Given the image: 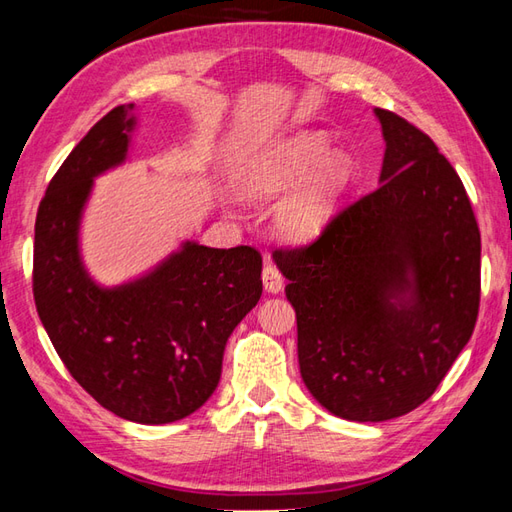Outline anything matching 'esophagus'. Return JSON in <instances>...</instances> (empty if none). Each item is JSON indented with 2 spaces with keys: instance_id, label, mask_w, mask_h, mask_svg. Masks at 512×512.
I'll return each mask as SVG.
<instances>
[{
  "instance_id": "1",
  "label": "esophagus",
  "mask_w": 512,
  "mask_h": 512,
  "mask_svg": "<svg viewBox=\"0 0 512 512\" xmlns=\"http://www.w3.org/2000/svg\"><path fill=\"white\" fill-rule=\"evenodd\" d=\"M262 281H264V288L268 292H273V295H277V292L284 290V275L279 273V268L273 262H266L264 264Z\"/></svg>"
}]
</instances>
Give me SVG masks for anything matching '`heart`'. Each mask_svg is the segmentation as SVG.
<instances>
[{"instance_id": "1", "label": "heart", "mask_w": 512, "mask_h": 512, "mask_svg": "<svg viewBox=\"0 0 512 512\" xmlns=\"http://www.w3.org/2000/svg\"><path fill=\"white\" fill-rule=\"evenodd\" d=\"M328 138L323 134H297L266 149L248 162L242 176V191L253 200H270L286 193L290 187L312 176L301 189L279 204L275 211V228L286 239H308L319 233L330 220L334 204L352 176V160L343 151L328 157Z\"/></svg>"}]
</instances>
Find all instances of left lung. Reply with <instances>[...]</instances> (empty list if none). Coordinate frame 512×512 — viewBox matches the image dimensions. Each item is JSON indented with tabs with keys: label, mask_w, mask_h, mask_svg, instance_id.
<instances>
[{
	"label": "left lung",
	"mask_w": 512,
	"mask_h": 512,
	"mask_svg": "<svg viewBox=\"0 0 512 512\" xmlns=\"http://www.w3.org/2000/svg\"><path fill=\"white\" fill-rule=\"evenodd\" d=\"M376 116L387 143L378 187L310 244L273 255L297 312L303 383L356 422L431 398L480 312L482 239L460 176L416 125Z\"/></svg>",
	"instance_id": "left-lung-1"
}]
</instances>
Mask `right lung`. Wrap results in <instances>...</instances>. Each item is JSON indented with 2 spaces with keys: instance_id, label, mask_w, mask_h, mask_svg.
<instances>
[{
  "instance_id": "obj_1",
  "label": "right lung",
  "mask_w": 512,
  "mask_h": 512,
  "mask_svg": "<svg viewBox=\"0 0 512 512\" xmlns=\"http://www.w3.org/2000/svg\"><path fill=\"white\" fill-rule=\"evenodd\" d=\"M132 107L107 112L50 180L35 222L32 295L76 383L116 416L165 424L200 409L220 383L228 336L262 297V255L187 242L132 284H94L79 257V220L94 176L127 156Z\"/></svg>"
}]
</instances>
